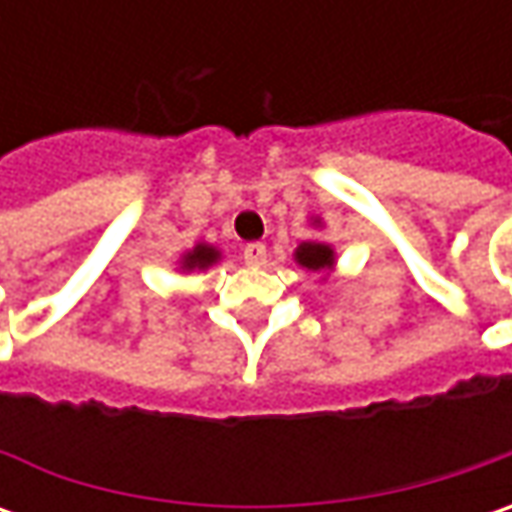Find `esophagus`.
Listing matches in <instances>:
<instances>
[{
    "instance_id": "1",
    "label": "esophagus",
    "mask_w": 512,
    "mask_h": 512,
    "mask_svg": "<svg viewBox=\"0 0 512 512\" xmlns=\"http://www.w3.org/2000/svg\"><path fill=\"white\" fill-rule=\"evenodd\" d=\"M245 265L247 267H265L267 262V247L262 245V242H250V245H245Z\"/></svg>"
}]
</instances>
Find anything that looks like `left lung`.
<instances>
[{
    "mask_svg": "<svg viewBox=\"0 0 512 512\" xmlns=\"http://www.w3.org/2000/svg\"><path fill=\"white\" fill-rule=\"evenodd\" d=\"M313 227H322V219H310ZM293 262L299 267H305L310 273H322V276H330L336 270V250L327 242H319V239H310V242H302V245L293 250Z\"/></svg>",
    "mask_w": 512,
    "mask_h": 512,
    "instance_id": "left-lung-1",
    "label": "left lung"
}]
</instances>
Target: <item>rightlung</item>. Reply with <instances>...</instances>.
Returning <instances> with one entry per match:
<instances>
[{
	"instance_id": "add662e5",
	"label": "right lung",
	"mask_w": 512,
	"mask_h": 512,
	"mask_svg": "<svg viewBox=\"0 0 512 512\" xmlns=\"http://www.w3.org/2000/svg\"><path fill=\"white\" fill-rule=\"evenodd\" d=\"M216 262H222V250L216 245H210V242H196L190 250H185V253L179 256V270H182V273L207 270V267H213Z\"/></svg>"
}]
</instances>
